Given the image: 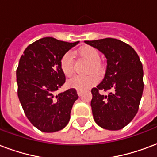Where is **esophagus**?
I'll return each instance as SVG.
<instances>
[{"instance_id": "esophagus-1", "label": "esophagus", "mask_w": 157, "mask_h": 157, "mask_svg": "<svg viewBox=\"0 0 157 157\" xmlns=\"http://www.w3.org/2000/svg\"><path fill=\"white\" fill-rule=\"evenodd\" d=\"M82 93H83V92L81 91V90H77V94H78V95L79 96H81V94H82Z\"/></svg>"}]
</instances>
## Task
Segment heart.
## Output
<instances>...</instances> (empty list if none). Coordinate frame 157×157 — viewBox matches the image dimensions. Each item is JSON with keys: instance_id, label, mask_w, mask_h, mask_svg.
I'll return each instance as SVG.
<instances>
[{"instance_id": "1", "label": "heart", "mask_w": 157, "mask_h": 157, "mask_svg": "<svg viewBox=\"0 0 157 157\" xmlns=\"http://www.w3.org/2000/svg\"><path fill=\"white\" fill-rule=\"evenodd\" d=\"M79 54L82 58L86 59L90 64L89 72H96L99 73L101 70V63H100V52L96 48L93 47L86 46L82 48L79 51ZM60 67L63 71L66 76L70 77L73 74V57L70 52H66L65 54L61 57L60 60ZM99 82V77L94 74H91L86 76H74L68 80L67 85L71 88L85 90L90 87L93 86Z\"/></svg>"}]
</instances>
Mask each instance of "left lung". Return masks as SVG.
Listing matches in <instances>:
<instances>
[{
	"label": "left lung",
	"instance_id": "8db88e82",
	"mask_svg": "<svg viewBox=\"0 0 157 157\" xmlns=\"http://www.w3.org/2000/svg\"><path fill=\"white\" fill-rule=\"evenodd\" d=\"M103 52L107 68L103 81L92 88V113L95 123L108 130L124 128L137 114L143 92V69L130 45L112 38L85 41ZM100 90L107 91L102 95Z\"/></svg>",
	"mask_w": 157,
	"mask_h": 157
}]
</instances>
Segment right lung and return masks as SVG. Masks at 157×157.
Wrapping results in <instances>:
<instances>
[{"label":"right lung","mask_w":157,"mask_h":157,"mask_svg":"<svg viewBox=\"0 0 157 157\" xmlns=\"http://www.w3.org/2000/svg\"><path fill=\"white\" fill-rule=\"evenodd\" d=\"M78 43L46 37L29 44L20 57L16 70L18 97L26 117L40 131H60L70 120L78 99L76 89L55 93L66 81L61 57Z\"/></svg>","instance_id":"right-lung-1"}]
</instances>
